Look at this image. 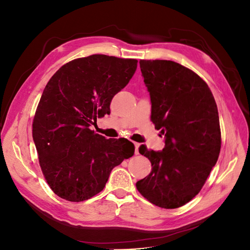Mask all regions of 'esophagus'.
Segmentation results:
<instances>
[{"label":"esophagus","mask_w":250,"mask_h":250,"mask_svg":"<svg viewBox=\"0 0 250 250\" xmlns=\"http://www.w3.org/2000/svg\"><path fill=\"white\" fill-rule=\"evenodd\" d=\"M139 147H140V144L139 143H134V153L135 155L139 154Z\"/></svg>","instance_id":"obj_1"}]
</instances>
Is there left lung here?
Returning a JSON list of instances; mask_svg holds the SVG:
<instances>
[{
    "mask_svg": "<svg viewBox=\"0 0 250 250\" xmlns=\"http://www.w3.org/2000/svg\"><path fill=\"white\" fill-rule=\"evenodd\" d=\"M151 101V121L165 134L163 151L142 145L152 171L137 188L151 203L176 208L192 200L216 165L221 148L217 104L197 74L171 60H140Z\"/></svg>",
    "mask_w": 250,
    "mask_h": 250,
    "instance_id": "left-lung-1",
    "label": "left lung"
}]
</instances>
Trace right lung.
<instances>
[{
	"mask_svg": "<svg viewBox=\"0 0 250 250\" xmlns=\"http://www.w3.org/2000/svg\"><path fill=\"white\" fill-rule=\"evenodd\" d=\"M137 63L95 54L65 63L47 83L32 135L43 176L60 198H92L103 190L111 170L133 155L131 142L107 140L89 126L110 112L111 99L128 84Z\"/></svg>",
	"mask_w": 250,
	"mask_h": 250,
	"instance_id": "1",
	"label": "right lung"
}]
</instances>
